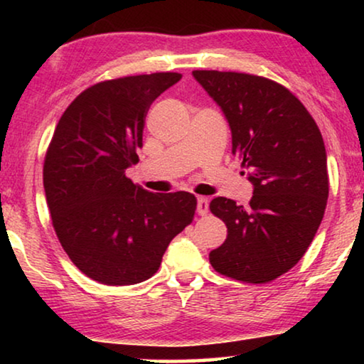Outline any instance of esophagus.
I'll list each match as a JSON object with an SVG mask.
<instances>
[{"label": "esophagus", "instance_id": "1", "mask_svg": "<svg viewBox=\"0 0 364 364\" xmlns=\"http://www.w3.org/2000/svg\"><path fill=\"white\" fill-rule=\"evenodd\" d=\"M197 212H198V215H207L208 213V200L205 197H198V200H197Z\"/></svg>", "mask_w": 364, "mask_h": 364}]
</instances>
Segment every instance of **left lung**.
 <instances>
[{"label": "left lung", "mask_w": 364, "mask_h": 364, "mask_svg": "<svg viewBox=\"0 0 364 364\" xmlns=\"http://www.w3.org/2000/svg\"><path fill=\"white\" fill-rule=\"evenodd\" d=\"M192 74L225 114L232 154L253 183L248 207L225 197L210 202L227 238L208 260L233 280L272 282L300 262L325 215L330 183L321 132L298 97L272 79Z\"/></svg>", "instance_id": "1"}]
</instances>
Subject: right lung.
Returning a JSON list of instances; mask_svg holds the SVG:
<instances>
[{
    "mask_svg": "<svg viewBox=\"0 0 364 364\" xmlns=\"http://www.w3.org/2000/svg\"><path fill=\"white\" fill-rule=\"evenodd\" d=\"M181 77L154 73L94 84L69 104L49 142L43 183L53 227L74 265L104 285L151 278L193 220V193L147 192L126 176L139 161L149 107Z\"/></svg>",
    "mask_w": 364,
    "mask_h": 364,
    "instance_id": "obj_1",
    "label": "right lung"
}]
</instances>
